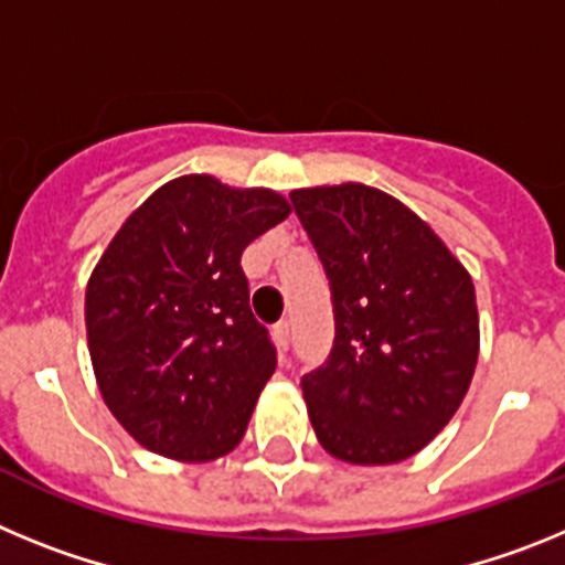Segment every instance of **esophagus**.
I'll use <instances>...</instances> for the list:
<instances>
[{
	"label": "esophagus",
	"instance_id": "34e87169",
	"mask_svg": "<svg viewBox=\"0 0 565 565\" xmlns=\"http://www.w3.org/2000/svg\"><path fill=\"white\" fill-rule=\"evenodd\" d=\"M271 333H274V344H277V351L286 353L288 344H291V322H288V319H279Z\"/></svg>",
	"mask_w": 565,
	"mask_h": 565
}]
</instances>
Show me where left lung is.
<instances>
[{
    "instance_id": "left-lung-1",
    "label": "left lung",
    "mask_w": 565,
    "mask_h": 565,
    "mask_svg": "<svg viewBox=\"0 0 565 565\" xmlns=\"http://www.w3.org/2000/svg\"><path fill=\"white\" fill-rule=\"evenodd\" d=\"M333 294L337 337L302 376L319 444L398 463L450 424L478 362L476 286L416 212L364 183L294 189Z\"/></svg>"
}]
</instances>
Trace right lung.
<instances>
[{
	"instance_id": "1",
	"label": "right lung",
	"mask_w": 565,
	"mask_h": 565,
	"mask_svg": "<svg viewBox=\"0 0 565 565\" xmlns=\"http://www.w3.org/2000/svg\"><path fill=\"white\" fill-rule=\"evenodd\" d=\"M291 214L271 189L183 174L109 239L84 297L98 391L135 441L203 463L243 441L277 351L248 308L239 257Z\"/></svg>"
}]
</instances>
